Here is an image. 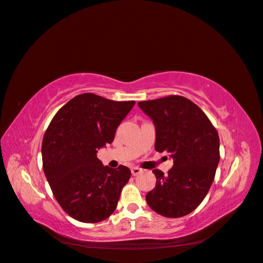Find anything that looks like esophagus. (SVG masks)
I'll use <instances>...</instances> for the list:
<instances>
[{"mask_svg":"<svg viewBox=\"0 0 263 263\" xmlns=\"http://www.w3.org/2000/svg\"><path fill=\"white\" fill-rule=\"evenodd\" d=\"M142 173H143V169L142 168H139V167H133L132 168V174L134 176H137V175L142 174Z\"/></svg>","mask_w":263,"mask_h":263,"instance_id":"1","label":"esophagus"}]
</instances>
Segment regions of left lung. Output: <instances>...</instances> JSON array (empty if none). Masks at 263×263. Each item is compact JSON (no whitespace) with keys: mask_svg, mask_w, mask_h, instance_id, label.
I'll use <instances>...</instances> for the list:
<instances>
[{"mask_svg":"<svg viewBox=\"0 0 263 263\" xmlns=\"http://www.w3.org/2000/svg\"><path fill=\"white\" fill-rule=\"evenodd\" d=\"M157 130L155 151L174 159L168 174L154 169L155 187L146 194L148 206L167 218H180L204 200L220 160L219 135L199 106L180 95L138 102Z\"/></svg>","mask_w":263,"mask_h":263,"instance_id":"obj_1","label":"left lung"}]
</instances>
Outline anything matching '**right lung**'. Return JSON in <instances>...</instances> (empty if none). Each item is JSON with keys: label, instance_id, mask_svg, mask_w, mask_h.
I'll list each match as a JSON object with an SVG mask.
<instances>
[{"label": "right lung", "instance_id": "1", "mask_svg": "<svg viewBox=\"0 0 263 263\" xmlns=\"http://www.w3.org/2000/svg\"><path fill=\"white\" fill-rule=\"evenodd\" d=\"M134 104L135 101L79 94L47 127L42 143L43 170L59 204L78 221L100 222L116 210L132 173L125 165L104 167L96 153L114 142L118 126Z\"/></svg>", "mask_w": 263, "mask_h": 263}]
</instances>
